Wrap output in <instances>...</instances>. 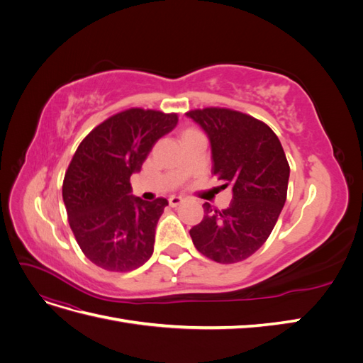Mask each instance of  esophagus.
Here are the masks:
<instances>
[{"mask_svg": "<svg viewBox=\"0 0 363 363\" xmlns=\"http://www.w3.org/2000/svg\"><path fill=\"white\" fill-rule=\"evenodd\" d=\"M183 201H184V196H182V195H172V196H169V204L172 207L180 206Z\"/></svg>", "mask_w": 363, "mask_h": 363, "instance_id": "obj_1", "label": "esophagus"}]
</instances>
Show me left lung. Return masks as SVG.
<instances>
[{"label":"left lung","instance_id":"8db88e82","mask_svg":"<svg viewBox=\"0 0 363 363\" xmlns=\"http://www.w3.org/2000/svg\"><path fill=\"white\" fill-rule=\"evenodd\" d=\"M207 135L212 172L232 184L233 200L223 212L204 203V218L191 228L201 255L236 263L265 244L286 201L289 164L276 133L256 118L228 108L186 113Z\"/></svg>","mask_w":363,"mask_h":363}]
</instances>
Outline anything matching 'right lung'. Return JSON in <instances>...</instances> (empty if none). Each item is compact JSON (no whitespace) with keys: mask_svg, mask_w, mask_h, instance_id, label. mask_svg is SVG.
Segmentation results:
<instances>
[{"mask_svg":"<svg viewBox=\"0 0 363 363\" xmlns=\"http://www.w3.org/2000/svg\"><path fill=\"white\" fill-rule=\"evenodd\" d=\"M177 115L130 108L95 127L77 148L63 180V203L84 256L107 271H133L151 257L167 199L131 194L130 177Z\"/></svg>","mask_w":363,"mask_h":363,"instance_id":"obj_1","label":"right lung"}]
</instances>
